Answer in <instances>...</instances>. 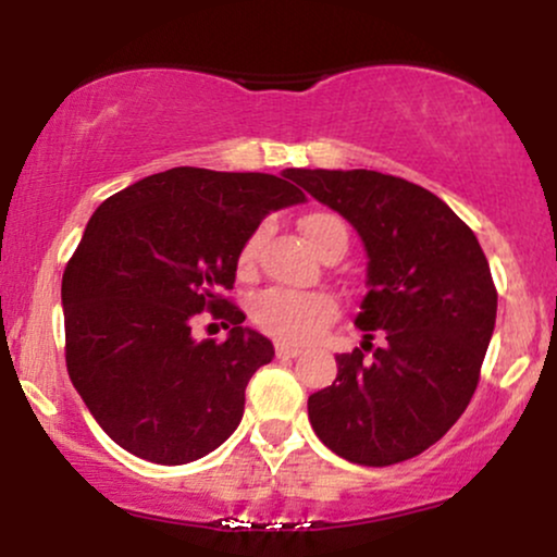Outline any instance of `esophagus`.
Instances as JSON below:
<instances>
[{"instance_id": "34e87169", "label": "esophagus", "mask_w": 557, "mask_h": 557, "mask_svg": "<svg viewBox=\"0 0 557 557\" xmlns=\"http://www.w3.org/2000/svg\"><path fill=\"white\" fill-rule=\"evenodd\" d=\"M274 354H277V359H296V356H300V348L298 345L274 343Z\"/></svg>"}]
</instances>
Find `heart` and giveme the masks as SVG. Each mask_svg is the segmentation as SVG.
I'll use <instances>...</instances> for the list:
<instances>
[{
    "mask_svg": "<svg viewBox=\"0 0 557 557\" xmlns=\"http://www.w3.org/2000/svg\"><path fill=\"white\" fill-rule=\"evenodd\" d=\"M300 233L317 253L324 251L330 240L343 238L348 243V230L343 220L332 212H311L298 222ZM261 233L240 246L238 272L251 274L257 267ZM253 324L280 343H306L317 337L324 327L337 319V300L322 290H287V287H270L251 300Z\"/></svg>",
    "mask_w": 557,
    "mask_h": 557,
    "instance_id": "b5f03b06",
    "label": "heart"
}]
</instances>
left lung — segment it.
<instances>
[{"mask_svg": "<svg viewBox=\"0 0 557 557\" xmlns=\"http://www.w3.org/2000/svg\"><path fill=\"white\" fill-rule=\"evenodd\" d=\"M341 212L369 253L359 330L371 349L337 356L330 387L309 395V421L332 453L359 466L419 456L456 424L479 385L495 330L497 290L471 227L403 177L374 170H293Z\"/></svg>", "mask_w": 557, "mask_h": 557, "instance_id": "left-lung-1", "label": "left lung"}]
</instances>
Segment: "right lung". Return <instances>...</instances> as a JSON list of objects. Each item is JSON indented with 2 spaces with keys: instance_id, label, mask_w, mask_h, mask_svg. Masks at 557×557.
Returning a JSON list of instances; mask_svg holds the SVG:
<instances>
[{
  "instance_id": "1",
  "label": "right lung",
  "mask_w": 557,
  "mask_h": 557,
  "mask_svg": "<svg viewBox=\"0 0 557 557\" xmlns=\"http://www.w3.org/2000/svg\"><path fill=\"white\" fill-rule=\"evenodd\" d=\"M296 172L172 168L96 209L62 274L67 374L99 426L144 461L181 466L240 424L246 385L274 348L243 327L240 246L274 209L304 201ZM203 310L234 324L198 344Z\"/></svg>"
}]
</instances>
